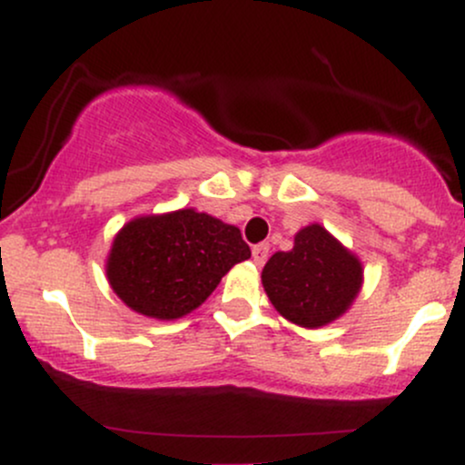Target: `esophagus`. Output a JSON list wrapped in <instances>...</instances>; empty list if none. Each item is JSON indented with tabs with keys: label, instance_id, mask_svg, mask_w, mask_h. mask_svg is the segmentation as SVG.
I'll list each match as a JSON object with an SVG mask.
<instances>
[{
	"label": "esophagus",
	"instance_id": "34e87169",
	"mask_svg": "<svg viewBox=\"0 0 465 465\" xmlns=\"http://www.w3.org/2000/svg\"><path fill=\"white\" fill-rule=\"evenodd\" d=\"M266 258H269V244H255L253 247V262L258 266H262L266 262Z\"/></svg>",
	"mask_w": 465,
	"mask_h": 465
}]
</instances>
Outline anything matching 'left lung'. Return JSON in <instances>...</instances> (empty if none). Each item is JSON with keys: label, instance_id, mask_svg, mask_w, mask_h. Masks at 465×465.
I'll return each instance as SVG.
<instances>
[{"label": "left lung", "instance_id": "8db88e82", "mask_svg": "<svg viewBox=\"0 0 465 465\" xmlns=\"http://www.w3.org/2000/svg\"><path fill=\"white\" fill-rule=\"evenodd\" d=\"M262 286L282 317L314 330L350 311L362 286V264L328 229L312 223L295 233L291 251L271 255Z\"/></svg>", "mask_w": 465, "mask_h": 465}]
</instances>
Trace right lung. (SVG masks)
Instances as JSON below:
<instances>
[{
  "label": "right lung",
  "instance_id": "right-lung-1",
  "mask_svg": "<svg viewBox=\"0 0 465 465\" xmlns=\"http://www.w3.org/2000/svg\"><path fill=\"white\" fill-rule=\"evenodd\" d=\"M249 258L238 227L185 207L126 223L106 255V280L131 311L173 322L196 311Z\"/></svg>",
  "mask_w": 465,
  "mask_h": 465
}]
</instances>
